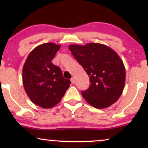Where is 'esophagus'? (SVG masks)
<instances>
[{"instance_id": "1", "label": "esophagus", "mask_w": 148, "mask_h": 148, "mask_svg": "<svg viewBox=\"0 0 148 148\" xmlns=\"http://www.w3.org/2000/svg\"><path fill=\"white\" fill-rule=\"evenodd\" d=\"M71 82H72V84H75L76 81H75V79H74V77H72V79H71Z\"/></svg>"}]
</instances>
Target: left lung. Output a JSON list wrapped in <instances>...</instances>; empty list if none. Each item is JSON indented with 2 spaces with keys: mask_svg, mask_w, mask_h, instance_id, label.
Masks as SVG:
<instances>
[{
  "mask_svg": "<svg viewBox=\"0 0 148 148\" xmlns=\"http://www.w3.org/2000/svg\"><path fill=\"white\" fill-rule=\"evenodd\" d=\"M69 49L89 76L90 86L81 92L85 100L96 108H107L118 101L126 77L125 65L118 54L99 43L71 45Z\"/></svg>",
  "mask_w": 148,
  "mask_h": 148,
  "instance_id": "left-lung-1",
  "label": "left lung"
}]
</instances>
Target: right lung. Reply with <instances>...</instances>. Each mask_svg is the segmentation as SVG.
<instances>
[{
  "label": "right lung",
  "mask_w": 148,
  "mask_h": 148,
  "mask_svg": "<svg viewBox=\"0 0 148 148\" xmlns=\"http://www.w3.org/2000/svg\"><path fill=\"white\" fill-rule=\"evenodd\" d=\"M60 45L49 42L37 46L30 53L23 67V84L32 102L43 108L58 104L69 87L62 71L51 60Z\"/></svg>",
  "instance_id": "right-lung-1"
}]
</instances>
